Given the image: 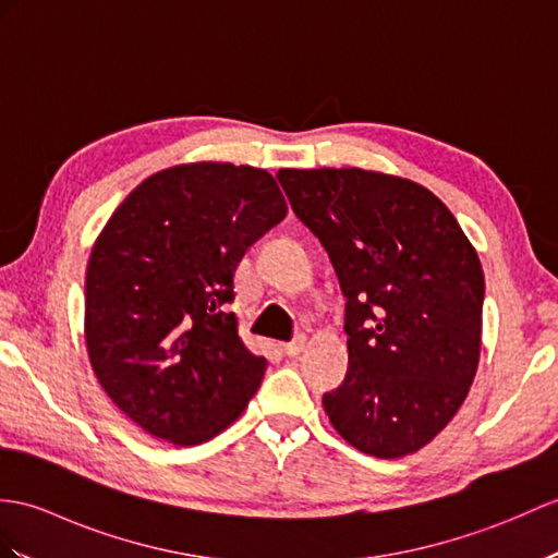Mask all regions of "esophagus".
I'll use <instances>...</instances> for the list:
<instances>
[{"instance_id": "1", "label": "esophagus", "mask_w": 558, "mask_h": 558, "mask_svg": "<svg viewBox=\"0 0 558 558\" xmlns=\"http://www.w3.org/2000/svg\"><path fill=\"white\" fill-rule=\"evenodd\" d=\"M304 347H306V338H304V335H296L292 342L282 344V352L288 356H300L304 352Z\"/></svg>"}]
</instances>
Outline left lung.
<instances>
[{"instance_id": "1", "label": "left lung", "mask_w": 558, "mask_h": 558, "mask_svg": "<svg viewBox=\"0 0 558 558\" xmlns=\"http://www.w3.org/2000/svg\"><path fill=\"white\" fill-rule=\"evenodd\" d=\"M347 296L349 368L323 409L349 445L401 459L457 416L481 361L485 276L442 199L364 168H280Z\"/></svg>"}]
</instances>
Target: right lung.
Listing matches in <instances>:
<instances>
[{
    "instance_id": "add662e5",
    "label": "right lung",
    "mask_w": 558,
    "mask_h": 558,
    "mask_svg": "<svg viewBox=\"0 0 558 558\" xmlns=\"http://www.w3.org/2000/svg\"><path fill=\"white\" fill-rule=\"evenodd\" d=\"M284 214L264 168L197 161L142 180L107 220L85 274V344L145 433L194 447L247 409L266 359L238 335L232 278Z\"/></svg>"
}]
</instances>
